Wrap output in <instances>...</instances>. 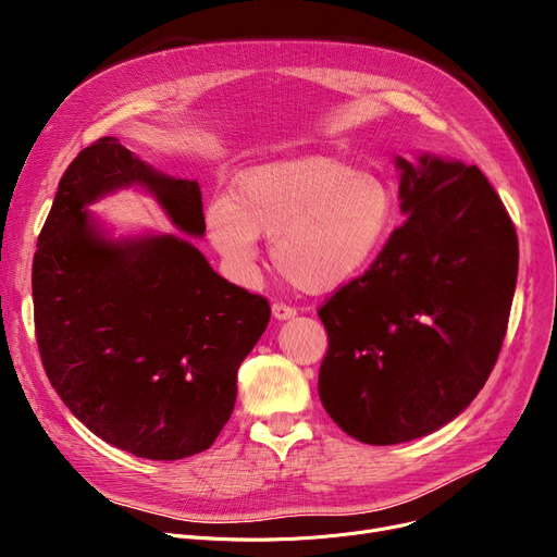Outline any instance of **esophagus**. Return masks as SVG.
<instances>
[{"mask_svg":"<svg viewBox=\"0 0 557 557\" xmlns=\"http://www.w3.org/2000/svg\"><path fill=\"white\" fill-rule=\"evenodd\" d=\"M271 309H273V318H275V320H288V318L296 315V309L284 305V302H275Z\"/></svg>","mask_w":557,"mask_h":557,"instance_id":"1","label":"esophagus"}]
</instances>
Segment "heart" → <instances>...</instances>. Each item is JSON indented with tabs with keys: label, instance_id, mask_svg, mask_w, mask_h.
<instances>
[{
	"label": "heart",
	"instance_id": "b5f03b06",
	"mask_svg": "<svg viewBox=\"0 0 557 557\" xmlns=\"http://www.w3.org/2000/svg\"><path fill=\"white\" fill-rule=\"evenodd\" d=\"M395 219V194L379 175L325 156L252 164L202 212L205 234L234 275L255 277L267 237L277 271L307 294H332L366 273Z\"/></svg>",
	"mask_w": 557,
	"mask_h": 557
}]
</instances>
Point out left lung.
<instances>
[{"label":"left lung","instance_id":"left-lung-1","mask_svg":"<svg viewBox=\"0 0 557 557\" xmlns=\"http://www.w3.org/2000/svg\"><path fill=\"white\" fill-rule=\"evenodd\" d=\"M395 166L406 221L318 311L330 336L320 401L368 445L416 441L472 404L499 357L519 267L481 169L433 153Z\"/></svg>","mask_w":557,"mask_h":557}]
</instances>
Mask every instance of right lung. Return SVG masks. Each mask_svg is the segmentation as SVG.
<instances>
[{
	"label": "right lung",
	"instance_id": "1",
	"mask_svg": "<svg viewBox=\"0 0 557 557\" xmlns=\"http://www.w3.org/2000/svg\"><path fill=\"white\" fill-rule=\"evenodd\" d=\"M131 187L151 194L173 227L205 234L196 181L97 139L67 166L38 237L36 336L51 386L87 429L133 456L181 460L230 420L237 370L271 307L183 234L112 237L87 208Z\"/></svg>",
	"mask_w": 557,
	"mask_h": 557
}]
</instances>
